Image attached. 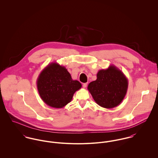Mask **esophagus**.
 I'll use <instances>...</instances> for the list:
<instances>
[{"mask_svg":"<svg viewBox=\"0 0 158 158\" xmlns=\"http://www.w3.org/2000/svg\"><path fill=\"white\" fill-rule=\"evenodd\" d=\"M87 85H88V83H84V84L83 85V87L84 88H86L87 87Z\"/></svg>","mask_w":158,"mask_h":158,"instance_id":"esophagus-1","label":"esophagus"}]
</instances>
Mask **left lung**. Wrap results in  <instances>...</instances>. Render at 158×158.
<instances>
[{
  "instance_id": "8db88e82",
  "label": "left lung",
  "mask_w": 158,
  "mask_h": 158,
  "mask_svg": "<svg viewBox=\"0 0 158 158\" xmlns=\"http://www.w3.org/2000/svg\"><path fill=\"white\" fill-rule=\"evenodd\" d=\"M128 87V81L124 73L116 66L110 65L98 72L97 80L90 82L88 89L97 104L111 109L121 103Z\"/></svg>"
}]
</instances>
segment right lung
I'll list each match as a JSON object with an SVG mask.
<instances>
[{"instance_id":"1","label":"right lung","mask_w":158,"mask_h":158,"mask_svg":"<svg viewBox=\"0 0 158 158\" xmlns=\"http://www.w3.org/2000/svg\"><path fill=\"white\" fill-rule=\"evenodd\" d=\"M37 88L43 101L50 107L62 108L71 102L82 85L73 80L70 73L57 63L48 64L39 75Z\"/></svg>"}]
</instances>
